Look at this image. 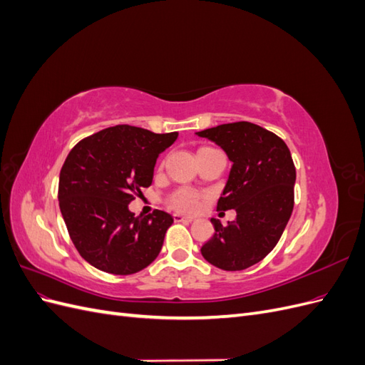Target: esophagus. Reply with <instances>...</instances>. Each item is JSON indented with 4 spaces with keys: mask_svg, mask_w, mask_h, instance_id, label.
<instances>
[{
    "mask_svg": "<svg viewBox=\"0 0 365 365\" xmlns=\"http://www.w3.org/2000/svg\"><path fill=\"white\" fill-rule=\"evenodd\" d=\"M173 219H175V222H185V224L193 222V217H190V216H182V215H180V213H175V215H173Z\"/></svg>",
    "mask_w": 365,
    "mask_h": 365,
    "instance_id": "obj_1",
    "label": "esophagus"
}]
</instances>
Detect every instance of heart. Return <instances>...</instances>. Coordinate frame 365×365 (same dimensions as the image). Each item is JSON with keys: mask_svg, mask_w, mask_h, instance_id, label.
Returning a JSON list of instances; mask_svg holds the SVG:
<instances>
[{"mask_svg": "<svg viewBox=\"0 0 365 365\" xmlns=\"http://www.w3.org/2000/svg\"><path fill=\"white\" fill-rule=\"evenodd\" d=\"M168 204L178 212H193L200 204V196L189 189H180L170 195Z\"/></svg>", "mask_w": 365, "mask_h": 365, "instance_id": "obj_1", "label": "heart"}]
</instances>
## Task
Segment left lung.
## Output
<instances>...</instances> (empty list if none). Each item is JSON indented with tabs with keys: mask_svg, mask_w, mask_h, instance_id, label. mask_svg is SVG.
Segmentation results:
<instances>
[{
	"mask_svg": "<svg viewBox=\"0 0 365 365\" xmlns=\"http://www.w3.org/2000/svg\"><path fill=\"white\" fill-rule=\"evenodd\" d=\"M233 163L217 212L236 210L222 225L212 219L215 235L202 245L204 259L224 271H242L259 263L280 240L294 208L295 165L286 143L250 121L219 125L201 132Z\"/></svg>",
	"mask_w": 365,
	"mask_h": 365,
	"instance_id": "left-lung-1",
	"label": "left lung"
}]
</instances>
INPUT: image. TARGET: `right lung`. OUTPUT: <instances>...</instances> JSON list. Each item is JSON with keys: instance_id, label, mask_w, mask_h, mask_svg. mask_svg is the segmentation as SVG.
<instances>
[{"instance_id": "obj_1", "label": "right lung", "mask_w": 365, "mask_h": 365, "mask_svg": "<svg viewBox=\"0 0 365 365\" xmlns=\"http://www.w3.org/2000/svg\"><path fill=\"white\" fill-rule=\"evenodd\" d=\"M176 137L117 125L70 150L59 175V207L76 250L94 268L129 275L157 259L173 217L163 210L135 216L128 205L152 184L158 155Z\"/></svg>"}]
</instances>
